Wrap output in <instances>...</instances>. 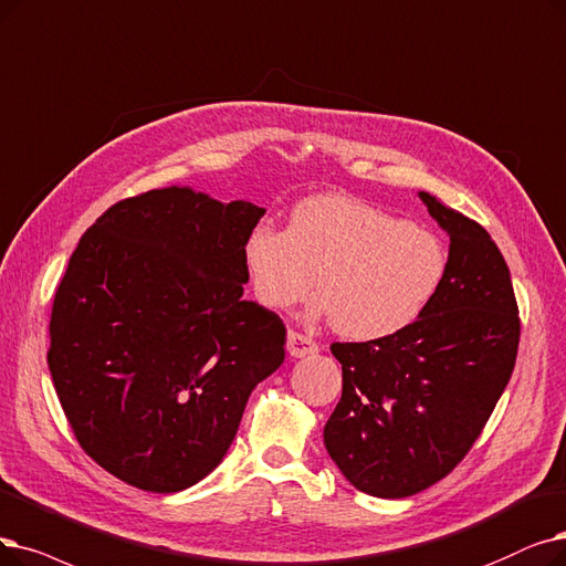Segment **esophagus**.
<instances>
[{"label": "esophagus", "mask_w": 566, "mask_h": 566, "mask_svg": "<svg viewBox=\"0 0 566 566\" xmlns=\"http://www.w3.org/2000/svg\"><path fill=\"white\" fill-rule=\"evenodd\" d=\"M289 354L293 358H303V356H310V354H316L318 352V344L305 335V333H298V331H289Z\"/></svg>", "instance_id": "obj_1"}]
</instances>
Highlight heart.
I'll use <instances>...</instances> for the list:
<instances>
[{
    "instance_id": "obj_1",
    "label": "heart",
    "mask_w": 566,
    "mask_h": 566,
    "mask_svg": "<svg viewBox=\"0 0 566 566\" xmlns=\"http://www.w3.org/2000/svg\"><path fill=\"white\" fill-rule=\"evenodd\" d=\"M254 296L270 310L318 298L314 316L333 318L339 335L384 339L409 328L447 277L449 252L423 227L349 196H312L286 229L254 227L242 244Z\"/></svg>"
}]
</instances>
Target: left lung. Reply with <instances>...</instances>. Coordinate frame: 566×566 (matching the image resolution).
Listing matches in <instances>:
<instances>
[{"label": "left lung", "instance_id": "8db88e82", "mask_svg": "<svg viewBox=\"0 0 566 566\" xmlns=\"http://www.w3.org/2000/svg\"><path fill=\"white\" fill-rule=\"evenodd\" d=\"M451 238L447 277L416 322L384 339L333 342L342 398L324 444L347 481L400 500L455 470L518 356L521 316L502 252L474 219L421 191Z\"/></svg>", "mask_w": 566, "mask_h": 566}]
</instances>
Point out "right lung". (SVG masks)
Masks as SVG:
<instances>
[{"instance_id": "right-lung-1", "label": "right lung", "mask_w": 566, "mask_h": 566, "mask_svg": "<svg viewBox=\"0 0 566 566\" xmlns=\"http://www.w3.org/2000/svg\"><path fill=\"white\" fill-rule=\"evenodd\" d=\"M263 214L153 189L111 206L71 254L48 367L78 444L119 481L147 493L199 483L284 363L282 318L242 298V244Z\"/></svg>"}]
</instances>
